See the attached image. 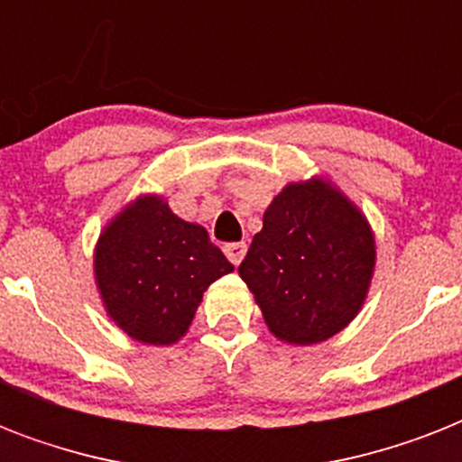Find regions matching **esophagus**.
<instances>
[{"label":"esophagus","mask_w":462,"mask_h":462,"mask_svg":"<svg viewBox=\"0 0 462 462\" xmlns=\"http://www.w3.org/2000/svg\"><path fill=\"white\" fill-rule=\"evenodd\" d=\"M246 254V245L245 242H230V245H225V256L230 259V263L239 266L242 259H245Z\"/></svg>","instance_id":"esophagus-1"}]
</instances>
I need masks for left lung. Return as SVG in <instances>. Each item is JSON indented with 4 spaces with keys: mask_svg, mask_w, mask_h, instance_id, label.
<instances>
[{
    "mask_svg": "<svg viewBox=\"0 0 462 462\" xmlns=\"http://www.w3.org/2000/svg\"><path fill=\"white\" fill-rule=\"evenodd\" d=\"M374 268L366 216L326 174H314L273 196L239 275L278 340L316 345L362 311Z\"/></svg>",
    "mask_w": 462,
    "mask_h": 462,
    "instance_id": "8db88e82",
    "label": "left lung"
}]
</instances>
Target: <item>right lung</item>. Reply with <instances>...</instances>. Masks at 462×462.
Wrapping results in <instances>:
<instances>
[{"label":"right lung","instance_id":"obj_1","mask_svg":"<svg viewBox=\"0 0 462 462\" xmlns=\"http://www.w3.org/2000/svg\"><path fill=\"white\" fill-rule=\"evenodd\" d=\"M235 266L206 227L174 216L162 194H139L105 223L93 249V278L105 314L132 340L174 345L210 282Z\"/></svg>","mask_w":462,"mask_h":462}]
</instances>
